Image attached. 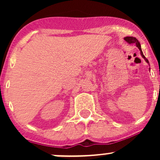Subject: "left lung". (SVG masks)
I'll return each instance as SVG.
<instances>
[{"instance_id": "8db88e82", "label": "left lung", "mask_w": 160, "mask_h": 160, "mask_svg": "<svg viewBox=\"0 0 160 160\" xmlns=\"http://www.w3.org/2000/svg\"><path fill=\"white\" fill-rule=\"evenodd\" d=\"M124 40H126V42H128V43H135V44H136V46H137V47H138L139 50H140V52L141 53V56H142L143 58H144V59L146 60V62H148V63H149L148 60L146 59V58H145V56H144V55H143L142 50H141V44H140V43L138 42V40L136 38H133V37H126V38H124Z\"/></svg>"}]
</instances>
